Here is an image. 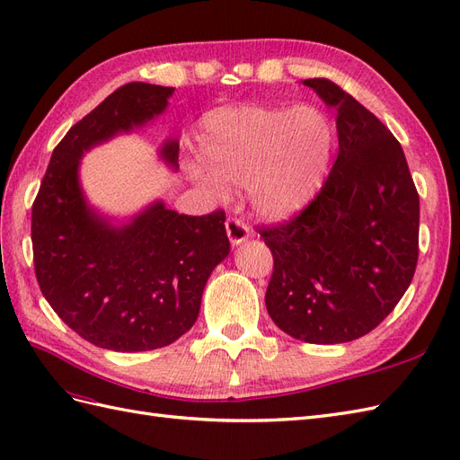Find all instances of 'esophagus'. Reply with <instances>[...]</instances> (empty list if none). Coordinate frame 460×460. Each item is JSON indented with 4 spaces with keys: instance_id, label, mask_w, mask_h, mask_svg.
<instances>
[{
    "instance_id": "1",
    "label": "esophagus",
    "mask_w": 460,
    "mask_h": 460,
    "mask_svg": "<svg viewBox=\"0 0 460 460\" xmlns=\"http://www.w3.org/2000/svg\"><path fill=\"white\" fill-rule=\"evenodd\" d=\"M226 229H227V237L231 241V244H241L246 239H249V226L243 219L237 217H229L226 221Z\"/></svg>"
}]
</instances>
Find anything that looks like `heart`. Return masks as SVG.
I'll return each instance as SVG.
<instances>
[{"label":"heart","instance_id":"1","mask_svg":"<svg viewBox=\"0 0 460 460\" xmlns=\"http://www.w3.org/2000/svg\"><path fill=\"white\" fill-rule=\"evenodd\" d=\"M334 147V126L309 104L293 109L231 107L209 114L202 157L217 179L249 184L251 204L268 221L299 216L321 192Z\"/></svg>","mask_w":460,"mask_h":460}]
</instances>
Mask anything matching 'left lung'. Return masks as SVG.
Returning <instances> with one entry per match:
<instances>
[{
    "instance_id": "8db88e82",
    "label": "left lung",
    "mask_w": 460,
    "mask_h": 460,
    "mask_svg": "<svg viewBox=\"0 0 460 460\" xmlns=\"http://www.w3.org/2000/svg\"><path fill=\"white\" fill-rule=\"evenodd\" d=\"M303 85L336 109L338 157L307 209L261 229L274 256L266 309L303 342L344 344L379 326L414 278L420 198L379 118L332 81Z\"/></svg>"
}]
</instances>
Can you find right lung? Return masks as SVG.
Here are the masks:
<instances>
[{
  "label": "right lung",
  "mask_w": 460,
  "mask_h": 460,
  "mask_svg": "<svg viewBox=\"0 0 460 460\" xmlns=\"http://www.w3.org/2000/svg\"><path fill=\"white\" fill-rule=\"evenodd\" d=\"M172 93L139 81L116 89L56 146L32 204L42 296L72 331L104 349H157L190 331L206 281L231 249L221 209L182 216L155 199L114 223L81 188L85 153L155 120ZM159 157L179 169V141L164 139Z\"/></svg>",
  "instance_id": "obj_1"
}]
</instances>
